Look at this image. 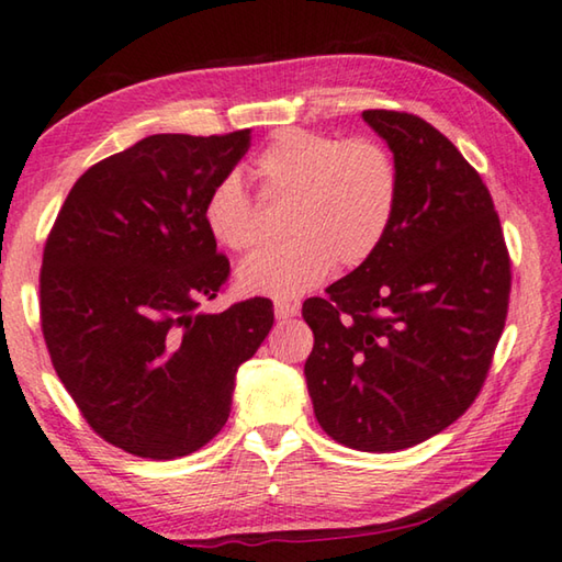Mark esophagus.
<instances>
[{
    "instance_id": "esophagus-1",
    "label": "esophagus",
    "mask_w": 562,
    "mask_h": 562,
    "mask_svg": "<svg viewBox=\"0 0 562 562\" xmlns=\"http://www.w3.org/2000/svg\"><path fill=\"white\" fill-rule=\"evenodd\" d=\"M300 313V305L290 300H274V317L278 319H292Z\"/></svg>"
}]
</instances>
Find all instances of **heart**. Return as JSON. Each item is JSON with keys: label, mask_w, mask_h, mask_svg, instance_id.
<instances>
[{"label": "heart", "mask_w": 562, "mask_h": 562, "mask_svg": "<svg viewBox=\"0 0 562 562\" xmlns=\"http://www.w3.org/2000/svg\"><path fill=\"white\" fill-rule=\"evenodd\" d=\"M252 175L265 198H292L284 215V233L292 237L249 255L237 270V288L252 297H300L323 284L335 262L358 267L370 260L397 210V167L370 139L280 132L255 157ZM202 222L233 252L260 239V212L237 175L212 184Z\"/></svg>", "instance_id": "1"}]
</instances>
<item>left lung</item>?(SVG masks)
<instances>
[{"mask_svg":"<svg viewBox=\"0 0 562 562\" xmlns=\"http://www.w3.org/2000/svg\"><path fill=\"white\" fill-rule=\"evenodd\" d=\"M393 153L397 210L375 255L310 297L315 417L352 450L393 452L473 405L501 340L510 257L480 175L432 124L368 110Z\"/></svg>","mask_w":562,"mask_h":562,"instance_id":"left-lung-1","label":"left lung"}]
</instances>
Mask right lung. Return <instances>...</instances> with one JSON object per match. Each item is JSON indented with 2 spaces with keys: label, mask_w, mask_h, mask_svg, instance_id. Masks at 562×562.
I'll return each mask as SVG.
<instances>
[{
  "label": "right lung",
  "mask_w": 562,
  "mask_h": 562,
  "mask_svg": "<svg viewBox=\"0 0 562 562\" xmlns=\"http://www.w3.org/2000/svg\"><path fill=\"white\" fill-rule=\"evenodd\" d=\"M247 149L249 130L139 139L79 177L44 245L52 364L92 430L132 456L175 460L215 438L274 323L265 297L200 313L229 278L202 204Z\"/></svg>",
  "instance_id": "obj_1"
}]
</instances>
